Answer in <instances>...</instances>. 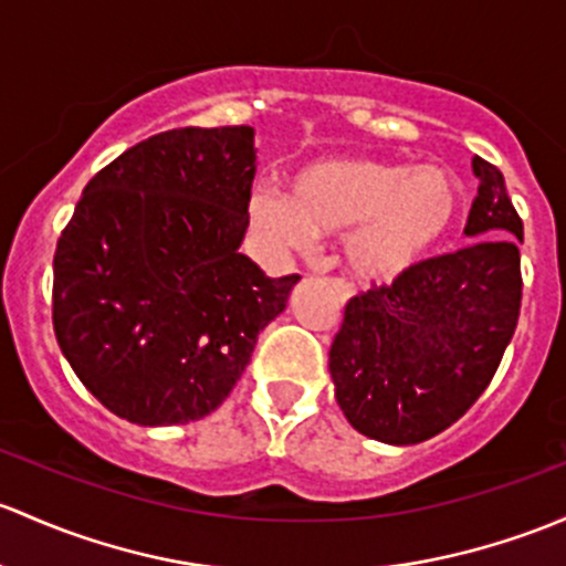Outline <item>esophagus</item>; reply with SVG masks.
Returning <instances> with one entry per match:
<instances>
[{
  "label": "esophagus",
  "instance_id": "34e87169",
  "mask_svg": "<svg viewBox=\"0 0 566 566\" xmlns=\"http://www.w3.org/2000/svg\"><path fill=\"white\" fill-rule=\"evenodd\" d=\"M328 284L333 287V293L338 295V301H349L355 295V287L342 276H328Z\"/></svg>",
  "mask_w": 566,
  "mask_h": 566
}]
</instances>
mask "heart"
Returning <instances> with one entry per match:
<instances>
[{"instance_id": "1", "label": "heart", "mask_w": 566, "mask_h": 566, "mask_svg": "<svg viewBox=\"0 0 566 566\" xmlns=\"http://www.w3.org/2000/svg\"><path fill=\"white\" fill-rule=\"evenodd\" d=\"M463 189L442 165L325 157L293 174L290 195L260 187L249 219L276 249H308L342 233L347 258L368 279H396L423 260L455 222Z\"/></svg>"}]
</instances>
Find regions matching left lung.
<instances>
[{
  "label": "left lung",
  "instance_id": "1",
  "mask_svg": "<svg viewBox=\"0 0 566 566\" xmlns=\"http://www.w3.org/2000/svg\"><path fill=\"white\" fill-rule=\"evenodd\" d=\"M472 165V243L349 298L331 344L338 407L379 442H426L463 418L518 325L523 222L502 170L483 157Z\"/></svg>",
  "mask_w": 566,
  "mask_h": 566
}]
</instances>
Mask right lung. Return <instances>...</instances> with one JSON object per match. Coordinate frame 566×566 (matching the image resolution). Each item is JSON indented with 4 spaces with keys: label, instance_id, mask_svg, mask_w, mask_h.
Segmentation results:
<instances>
[{
    "label": "right lung",
    "instance_id": "obj_1",
    "mask_svg": "<svg viewBox=\"0 0 566 566\" xmlns=\"http://www.w3.org/2000/svg\"><path fill=\"white\" fill-rule=\"evenodd\" d=\"M254 129L178 127L135 143L83 189L53 254V333L113 415L184 426L211 415L298 273L238 252Z\"/></svg>",
    "mask_w": 566,
    "mask_h": 566
}]
</instances>
